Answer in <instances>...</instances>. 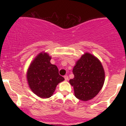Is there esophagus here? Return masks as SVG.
<instances>
[{
    "label": "esophagus",
    "instance_id": "esophagus-1",
    "mask_svg": "<svg viewBox=\"0 0 126 126\" xmlns=\"http://www.w3.org/2000/svg\"><path fill=\"white\" fill-rule=\"evenodd\" d=\"M64 78L65 79V80H68V79H69V77H68V76H67V75H65Z\"/></svg>",
    "mask_w": 126,
    "mask_h": 126
}]
</instances>
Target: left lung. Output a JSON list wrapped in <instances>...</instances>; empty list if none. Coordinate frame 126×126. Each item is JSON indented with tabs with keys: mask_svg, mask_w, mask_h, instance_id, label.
Returning <instances> with one entry per match:
<instances>
[{
	"mask_svg": "<svg viewBox=\"0 0 126 126\" xmlns=\"http://www.w3.org/2000/svg\"><path fill=\"white\" fill-rule=\"evenodd\" d=\"M75 77L69 80L78 99L87 101L94 98L102 89L105 72L100 60L89 53H85L76 62L73 69Z\"/></svg>",
	"mask_w": 126,
	"mask_h": 126,
	"instance_id": "1",
	"label": "left lung"
}]
</instances>
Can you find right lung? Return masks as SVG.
<instances>
[{
  "label": "right lung",
  "mask_w": 126,
  "mask_h": 126,
  "mask_svg": "<svg viewBox=\"0 0 126 126\" xmlns=\"http://www.w3.org/2000/svg\"><path fill=\"white\" fill-rule=\"evenodd\" d=\"M51 57L41 52L30 63L27 79L31 90L41 98L51 97L59 83L64 80L59 74L57 66L50 63Z\"/></svg>",
  "instance_id": "right-lung-1"
}]
</instances>
